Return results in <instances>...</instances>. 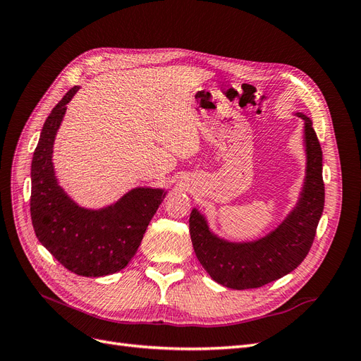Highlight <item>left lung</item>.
Wrapping results in <instances>:
<instances>
[{
    "instance_id": "obj_1",
    "label": "left lung",
    "mask_w": 361,
    "mask_h": 361,
    "mask_svg": "<svg viewBox=\"0 0 361 361\" xmlns=\"http://www.w3.org/2000/svg\"><path fill=\"white\" fill-rule=\"evenodd\" d=\"M304 120L305 176L297 204L276 228L255 241H227L215 235L199 209L191 211V241L202 267L220 285L231 289H253L281 279L307 256L324 211L322 150L312 126Z\"/></svg>"
}]
</instances>
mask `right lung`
Segmentation results:
<instances>
[{
  "label": "right lung",
  "instance_id": "add662e5",
  "mask_svg": "<svg viewBox=\"0 0 361 361\" xmlns=\"http://www.w3.org/2000/svg\"><path fill=\"white\" fill-rule=\"evenodd\" d=\"M78 85L54 106L31 161L30 212L40 244L60 264L82 277L110 276L134 257L167 191L137 187L116 203L87 209L64 191L54 170V141Z\"/></svg>",
  "mask_w": 361,
  "mask_h": 361
}]
</instances>
